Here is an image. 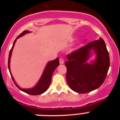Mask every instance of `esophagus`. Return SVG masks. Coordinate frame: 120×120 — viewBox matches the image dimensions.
Here are the masks:
<instances>
[{"label": "esophagus", "instance_id": "esophagus-1", "mask_svg": "<svg viewBox=\"0 0 120 120\" xmlns=\"http://www.w3.org/2000/svg\"><path fill=\"white\" fill-rule=\"evenodd\" d=\"M59 63L61 64H62L64 63V59H62V58H60V59H59Z\"/></svg>", "mask_w": 120, "mask_h": 120}]
</instances>
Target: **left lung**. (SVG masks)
<instances>
[{
	"mask_svg": "<svg viewBox=\"0 0 120 120\" xmlns=\"http://www.w3.org/2000/svg\"><path fill=\"white\" fill-rule=\"evenodd\" d=\"M91 49L97 54L93 64L86 62ZM66 79L72 90L80 94L99 88L105 80L110 65L109 53L102 38L93 41L67 55Z\"/></svg>",
	"mask_w": 120,
	"mask_h": 120,
	"instance_id": "obj_1",
	"label": "left lung"
}]
</instances>
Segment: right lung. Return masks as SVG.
Masks as SVG:
<instances>
[{
	"label": "right lung",
	"instance_id": "obj_1",
	"mask_svg": "<svg viewBox=\"0 0 120 120\" xmlns=\"http://www.w3.org/2000/svg\"><path fill=\"white\" fill-rule=\"evenodd\" d=\"M29 32V31H28V30H24V31H23L22 34H20L17 37V38L15 39V40L14 42L12 48H11V49L10 50V52H9V57H8V68H9V73L11 74V76L12 77V80H13L15 85H16V86L18 88L20 89L22 91L27 93V94L33 95V96H37V95H40V94H43L44 92L46 91V90L48 89L49 86L50 84L51 83V79H52V76L54 70L56 69V68L59 65V58H57L55 60L50 61V62H49L47 64V65H46L45 70L44 71V73H43V75H42V77L40 79V81L38 82V83H37V85L34 88L31 89H22L19 87V86L15 83L13 77H12V75H11V73L10 71V68H9V62H10L11 53H12V49H13V47L14 46L16 40L19 37H22V36L24 35V34H27Z\"/></svg>",
	"mask_w": 120,
	"mask_h": 120
}]
</instances>
